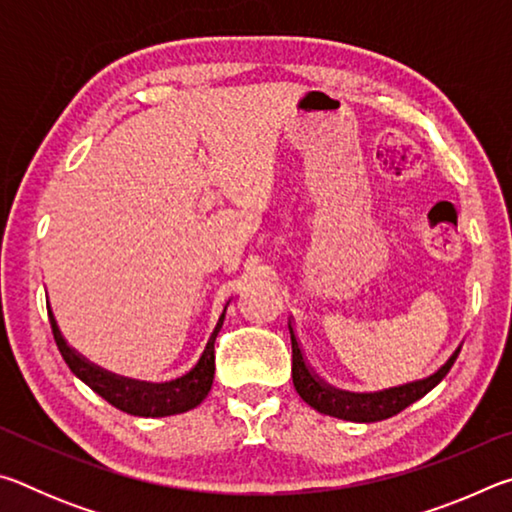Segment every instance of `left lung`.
<instances>
[{
    "mask_svg": "<svg viewBox=\"0 0 512 512\" xmlns=\"http://www.w3.org/2000/svg\"><path fill=\"white\" fill-rule=\"evenodd\" d=\"M289 332H291V350H293L291 375H293V386H296L298 395L318 413L332 415V418H341V420H350V422H379V420L393 418V415L404 411L406 406H411L413 402H418L420 397L427 395L431 388H436L449 372V368L454 366L458 352H461V345H458L452 357L447 359L445 366H440L427 379L411 381V384L395 386V388H386V391H379V393H348L325 384L323 379H318L314 372H311L291 323H289Z\"/></svg>",
    "mask_w": 512,
    "mask_h": 512,
    "instance_id": "obj_1",
    "label": "left lung"
}]
</instances>
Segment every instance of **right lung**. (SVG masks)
I'll return each instance as SVG.
<instances>
[{
  "label": "right lung",
  "instance_id": "add662e5",
  "mask_svg": "<svg viewBox=\"0 0 512 512\" xmlns=\"http://www.w3.org/2000/svg\"><path fill=\"white\" fill-rule=\"evenodd\" d=\"M228 305L223 307L219 323H216L210 341H207L201 359L196 361V366L189 370L187 375L164 381V384H151V381L119 377L115 372H108L99 366H94V363L81 357L74 348H69L67 341L63 339V334H60L54 314H51V307H47V311H49L51 332H54L58 350L63 354L65 363L76 377L85 381V384H88L94 393L101 395L103 400L110 402L112 406H117L119 411L140 415V418H164V415H176V413H185L189 409H194V406L201 404L207 397V393H210L212 381H214V341L223 325L225 309H228Z\"/></svg>",
  "mask_w": 512,
  "mask_h": 512
}]
</instances>
